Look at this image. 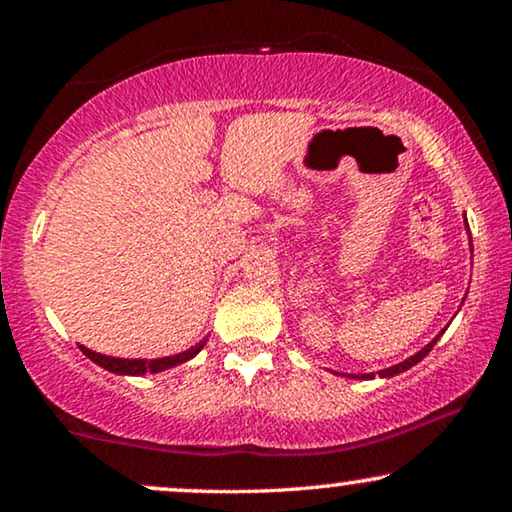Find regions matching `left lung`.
<instances>
[{"label": "left lung", "instance_id": "obj_1", "mask_svg": "<svg viewBox=\"0 0 512 512\" xmlns=\"http://www.w3.org/2000/svg\"><path fill=\"white\" fill-rule=\"evenodd\" d=\"M466 226H468V223H466ZM440 335H443V331H440ZM440 335H436V338H433V340L429 342V345H426L424 349H419V352H417L415 356H410V359H405L403 363H398V366H391V368H384V370H380V377H394V375H398V373H403V370H408V368L415 366V363L422 361L424 356L431 352L433 345H436ZM354 377H359V375H354ZM361 377H373V373H370V375H361Z\"/></svg>", "mask_w": 512, "mask_h": 512}]
</instances>
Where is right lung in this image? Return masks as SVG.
Here are the masks:
<instances>
[{
    "instance_id": "obj_1",
    "label": "right lung",
    "mask_w": 512,
    "mask_h": 512,
    "mask_svg": "<svg viewBox=\"0 0 512 512\" xmlns=\"http://www.w3.org/2000/svg\"><path fill=\"white\" fill-rule=\"evenodd\" d=\"M81 352L88 356L90 361H95L97 366L107 368L109 373H118V375H144V373H160V370H167L172 366H179V363H184L188 359H193L195 354L200 352L202 347H205V340L200 342V345H195L188 349V352H181V354H174V356H165V359H114V356H104V354H97V352H90L83 345Z\"/></svg>"
}]
</instances>
